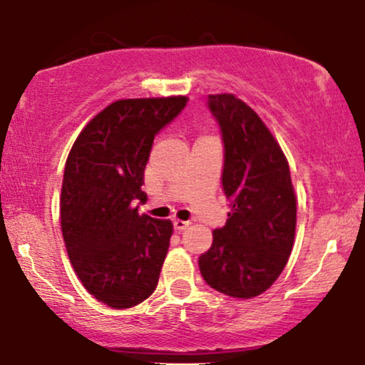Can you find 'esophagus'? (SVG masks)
<instances>
[{
	"label": "esophagus",
	"mask_w": 365,
	"mask_h": 365,
	"mask_svg": "<svg viewBox=\"0 0 365 365\" xmlns=\"http://www.w3.org/2000/svg\"><path fill=\"white\" fill-rule=\"evenodd\" d=\"M188 221H182V220H175L173 221V228L177 230V232H183V230L188 228Z\"/></svg>",
	"instance_id": "1"
}]
</instances>
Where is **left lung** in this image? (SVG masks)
I'll return each mask as SVG.
<instances>
[{"label": "left lung", "instance_id": "obj_1", "mask_svg": "<svg viewBox=\"0 0 365 365\" xmlns=\"http://www.w3.org/2000/svg\"><path fill=\"white\" fill-rule=\"evenodd\" d=\"M221 130V185L232 211L199 257L204 282L237 299L261 295L290 257L297 202L282 148L252 108L233 94L209 96Z\"/></svg>", "mask_w": 365, "mask_h": 365}]
</instances>
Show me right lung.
<instances>
[{
	"label": "right lung",
	"instance_id": "1",
	"mask_svg": "<svg viewBox=\"0 0 365 365\" xmlns=\"http://www.w3.org/2000/svg\"><path fill=\"white\" fill-rule=\"evenodd\" d=\"M188 98L121 99L94 116L75 140L61 185V232L86 290L113 309L156 290L173 233L171 221L139 215L154 137Z\"/></svg>",
	"mask_w": 365,
	"mask_h": 365
}]
</instances>
